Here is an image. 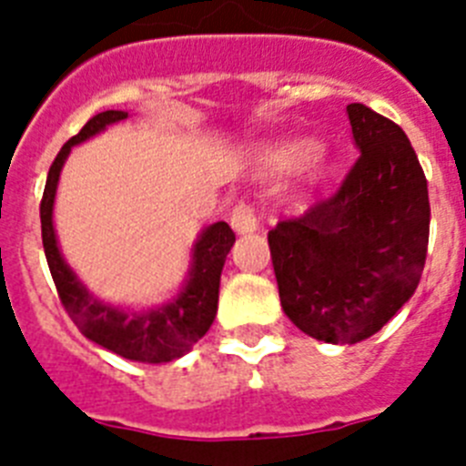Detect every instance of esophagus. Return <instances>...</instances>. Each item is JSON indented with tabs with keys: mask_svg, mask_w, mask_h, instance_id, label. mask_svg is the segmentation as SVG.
<instances>
[{
	"mask_svg": "<svg viewBox=\"0 0 466 466\" xmlns=\"http://www.w3.org/2000/svg\"><path fill=\"white\" fill-rule=\"evenodd\" d=\"M230 226H233L236 233H252V230H257L258 219L252 205L240 200V203L233 208V212H230Z\"/></svg>",
	"mask_w": 466,
	"mask_h": 466,
	"instance_id": "esophagus-1",
	"label": "esophagus"
}]
</instances>
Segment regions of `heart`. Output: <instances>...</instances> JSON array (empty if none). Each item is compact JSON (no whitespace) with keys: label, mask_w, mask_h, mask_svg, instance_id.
Returning a JSON list of instances; mask_svg holds the SVG:
<instances>
[{"label":"heart","mask_w":466,"mask_h":466,"mask_svg":"<svg viewBox=\"0 0 466 466\" xmlns=\"http://www.w3.org/2000/svg\"><path fill=\"white\" fill-rule=\"evenodd\" d=\"M315 154H317L315 144L308 142V139H300V142L284 144L275 158H278L279 163H284V166H300V163H308Z\"/></svg>","instance_id":"obj_1"}]
</instances>
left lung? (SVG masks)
I'll return each mask as SVG.
<instances>
[{
	"label": "left lung",
	"instance_id": "obj_1",
	"mask_svg": "<svg viewBox=\"0 0 466 466\" xmlns=\"http://www.w3.org/2000/svg\"><path fill=\"white\" fill-rule=\"evenodd\" d=\"M355 166L299 217L268 230L282 308L324 343L380 331L418 289L430 242V196L401 127L348 105Z\"/></svg>",
	"mask_w": 466,
	"mask_h": 466
}]
</instances>
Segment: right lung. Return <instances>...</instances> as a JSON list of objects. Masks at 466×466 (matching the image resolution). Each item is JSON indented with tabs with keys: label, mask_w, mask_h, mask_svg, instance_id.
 <instances>
[{
	"label": "right lung",
	"mask_w": 466,
	"mask_h": 466,
	"mask_svg": "<svg viewBox=\"0 0 466 466\" xmlns=\"http://www.w3.org/2000/svg\"><path fill=\"white\" fill-rule=\"evenodd\" d=\"M123 118H127V111H100L69 142L63 144V149L48 170L44 198H41V240H44V252H46L60 303L86 339L126 360L160 364V361H172L188 352L191 345L203 339L212 327L217 300H219L221 268H224L230 247L236 242V233L226 221H217L205 228L200 240L193 247V268L187 287L172 303L158 310H121L88 294V289L69 270L63 254L57 249L56 230H53V200H56L57 177L74 144L93 137L109 123L123 121Z\"/></svg>",
	"instance_id": "1"
}]
</instances>
